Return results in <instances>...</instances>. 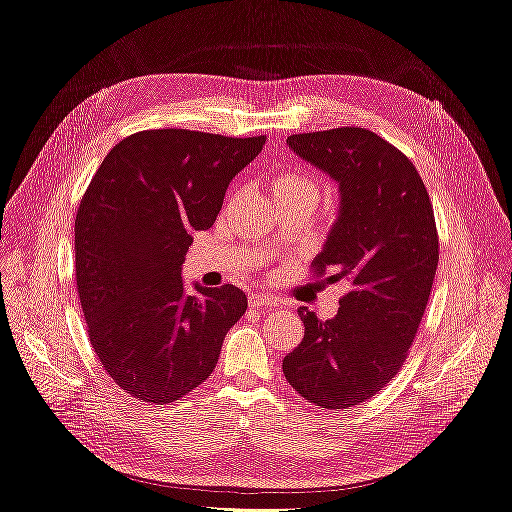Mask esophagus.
Returning a JSON list of instances; mask_svg holds the SVG:
<instances>
[{"instance_id": "esophagus-1", "label": "esophagus", "mask_w": 512, "mask_h": 512, "mask_svg": "<svg viewBox=\"0 0 512 512\" xmlns=\"http://www.w3.org/2000/svg\"><path fill=\"white\" fill-rule=\"evenodd\" d=\"M250 305L256 309H273L277 301L273 297H262V294H250Z\"/></svg>"}]
</instances>
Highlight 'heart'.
<instances>
[{
  "label": "heart",
  "instance_id": "heart-1",
  "mask_svg": "<svg viewBox=\"0 0 512 512\" xmlns=\"http://www.w3.org/2000/svg\"><path fill=\"white\" fill-rule=\"evenodd\" d=\"M275 200H301L314 209L320 198V183L303 170H284L273 179Z\"/></svg>",
  "mask_w": 512,
  "mask_h": 512
}]
</instances>
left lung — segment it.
I'll list each match as a JSON object with an SVG mask.
<instances>
[{"mask_svg": "<svg viewBox=\"0 0 512 512\" xmlns=\"http://www.w3.org/2000/svg\"><path fill=\"white\" fill-rule=\"evenodd\" d=\"M286 143L339 183L342 209L312 273L350 288L331 320L299 307L305 335L282 369L314 406L344 410L382 391L406 363L438 269L436 218L416 166L376 132L346 126Z\"/></svg>", "mask_w": 512, "mask_h": 512, "instance_id": "8db88e82", "label": "left lung"}]
</instances>
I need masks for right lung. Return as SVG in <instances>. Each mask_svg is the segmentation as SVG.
Returning a JSON list of instances; mask_svg holds the SVG:
<instances>
[{"instance_id": "obj_1", "label": "right lung", "mask_w": 512, "mask_h": 512, "mask_svg": "<svg viewBox=\"0 0 512 512\" xmlns=\"http://www.w3.org/2000/svg\"><path fill=\"white\" fill-rule=\"evenodd\" d=\"M267 136L143 130L106 153L74 222L76 290L91 348L130 397L173 404L203 384L247 309L232 284L185 294L181 265L228 183Z\"/></svg>"}]
</instances>
